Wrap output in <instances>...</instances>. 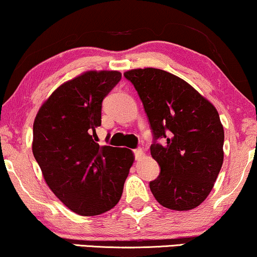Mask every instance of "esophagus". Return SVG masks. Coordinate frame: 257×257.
<instances>
[{"mask_svg":"<svg viewBox=\"0 0 257 257\" xmlns=\"http://www.w3.org/2000/svg\"><path fill=\"white\" fill-rule=\"evenodd\" d=\"M134 154H135V159L136 160H142L146 157L145 152L142 151V149H135L134 151Z\"/></svg>","mask_w":257,"mask_h":257,"instance_id":"1","label":"esophagus"}]
</instances>
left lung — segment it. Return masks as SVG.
<instances>
[{
  "label": "left lung",
  "mask_w": 257,
  "mask_h": 257,
  "mask_svg": "<svg viewBox=\"0 0 257 257\" xmlns=\"http://www.w3.org/2000/svg\"><path fill=\"white\" fill-rule=\"evenodd\" d=\"M144 103L155 139L152 158L161 168L153 196L174 211L196 209L209 196L222 168L224 129L215 105L181 78L160 69L124 72Z\"/></svg>",
  "instance_id": "8db88e82"
}]
</instances>
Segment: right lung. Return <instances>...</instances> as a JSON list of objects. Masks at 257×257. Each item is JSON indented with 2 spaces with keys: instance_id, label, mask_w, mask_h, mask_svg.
I'll use <instances>...</instances> for the list:
<instances>
[{
  "instance_id": "obj_1",
  "label": "right lung",
  "mask_w": 257,
  "mask_h": 257,
  "mask_svg": "<svg viewBox=\"0 0 257 257\" xmlns=\"http://www.w3.org/2000/svg\"><path fill=\"white\" fill-rule=\"evenodd\" d=\"M121 77L118 71L80 73L58 86L35 116V160L52 192L77 215L111 210L134 162L131 149L100 146L93 139L103 98Z\"/></svg>"
}]
</instances>
